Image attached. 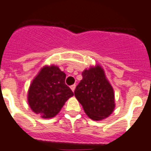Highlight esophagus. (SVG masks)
<instances>
[{
    "label": "esophagus",
    "mask_w": 151,
    "mask_h": 151,
    "mask_svg": "<svg viewBox=\"0 0 151 151\" xmlns=\"http://www.w3.org/2000/svg\"><path fill=\"white\" fill-rule=\"evenodd\" d=\"M75 87H76V85L75 84L71 85V86H70V89H71L72 91H73V92L74 91V90H75Z\"/></svg>",
    "instance_id": "1"
}]
</instances>
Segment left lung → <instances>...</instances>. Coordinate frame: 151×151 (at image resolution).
Masks as SVG:
<instances>
[{"mask_svg":"<svg viewBox=\"0 0 151 151\" xmlns=\"http://www.w3.org/2000/svg\"><path fill=\"white\" fill-rule=\"evenodd\" d=\"M82 77L74 90L75 97L91 119L107 118L115 108V96L103 69L99 65L90 68L82 73Z\"/></svg>","mask_w":151,"mask_h":151,"instance_id":"8db88e82","label":"left lung"}]
</instances>
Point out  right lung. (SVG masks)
Returning a JSON list of instances; mask_svg holds the SVG:
<instances>
[{"label":"right lung","instance_id":"obj_1","mask_svg":"<svg viewBox=\"0 0 151 151\" xmlns=\"http://www.w3.org/2000/svg\"><path fill=\"white\" fill-rule=\"evenodd\" d=\"M66 74L57 66H45L29 86L28 103L35 113L44 119L55 116L65 103L74 95L65 84Z\"/></svg>","mask_w":151,"mask_h":151}]
</instances>
